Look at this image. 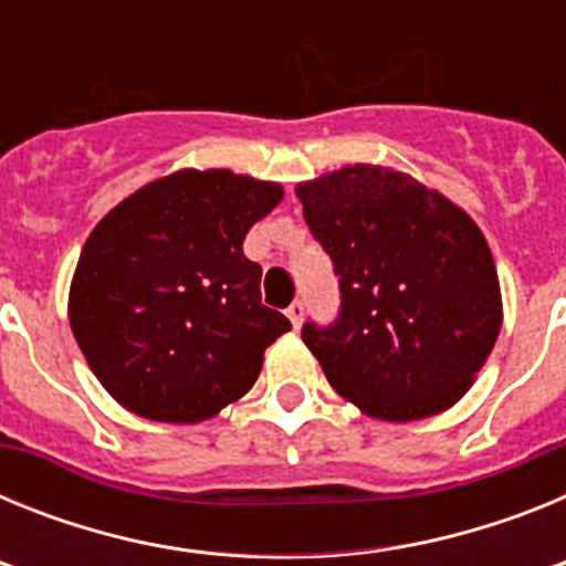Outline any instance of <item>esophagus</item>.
<instances>
[{
	"mask_svg": "<svg viewBox=\"0 0 566 566\" xmlns=\"http://www.w3.org/2000/svg\"><path fill=\"white\" fill-rule=\"evenodd\" d=\"M303 312H306V306H303V300H294L292 306L286 308V317L292 319L294 328H300V323H303Z\"/></svg>",
	"mask_w": 566,
	"mask_h": 566,
	"instance_id": "esophagus-1",
	"label": "esophagus"
}]
</instances>
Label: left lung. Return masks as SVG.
<instances>
[{"mask_svg":"<svg viewBox=\"0 0 566 566\" xmlns=\"http://www.w3.org/2000/svg\"><path fill=\"white\" fill-rule=\"evenodd\" d=\"M297 198L339 283L337 319L303 323L334 391L388 422L451 408L502 328L476 223L411 175L368 164L300 184Z\"/></svg>","mask_w":566,"mask_h":566,"instance_id":"1","label":"left lung"}]
</instances>
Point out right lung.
<instances>
[{
  "label": "right lung",
  "mask_w": 566,
  "mask_h": 566,
  "mask_svg": "<svg viewBox=\"0 0 566 566\" xmlns=\"http://www.w3.org/2000/svg\"><path fill=\"white\" fill-rule=\"evenodd\" d=\"M283 198L229 169L147 184L93 229L70 286V328L127 411L201 422L254 385L263 352L292 328L260 303L249 229Z\"/></svg>",
  "instance_id": "1"
}]
</instances>
